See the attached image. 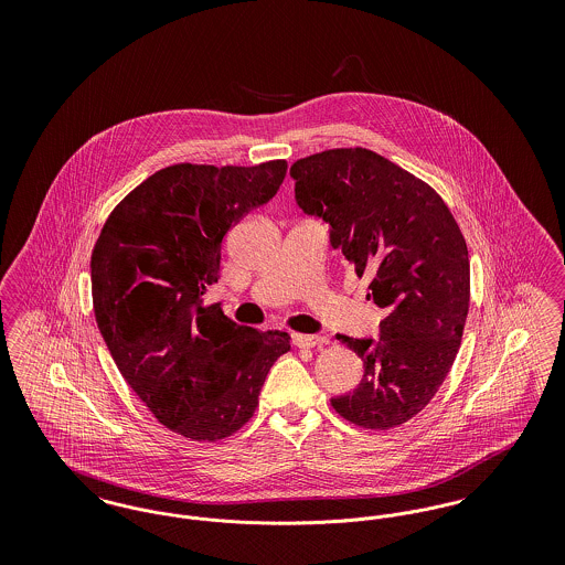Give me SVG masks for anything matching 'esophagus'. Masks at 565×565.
I'll return each instance as SVG.
<instances>
[{
	"mask_svg": "<svg viewBox=\"0 0 565 565\" xmlns=\"http://www.w3.org/2000/svg\"><path fill=\"white\" fill-rule=\"evenodd\" d=\"M292 343H295L298 350H313V348L322 345L323 339L313 337V334H295V337H292Z\"/></svg>",
	"mask_w": 565,
	"mask_h": 565,
	"instance_id": "esophagus-1",
	"label": "esophagus"
}]
</instances>
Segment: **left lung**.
<instances>
[{
	"instance_id": "left-lung-1",
	"label": "left lung",
	"mask_w": 565,
	"mask_h": 565,
	"mask_svg": "<svg viewBox=\"0 0 565 565\" xmlns=\"http://www.w3.org/2000/svg\"><path fill=\"white\" fill-rule=\"evenodd\" d=\"M296 203L330 224V243L385 318L379 341L337 334L364 362L334 411L366 430L403 426L430 403L456 360L470 305V260L436 190L366 148H334L290 167Z\"/></svg>"
}]
</instances>
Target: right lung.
<instances>
[{"label":"right lung","mask_w":565,"mask_h":565,"mask_svg":"<svg viewBox=\"0 0 565 565\" xmlns=\"http://www.w3.org/2000/svg\"><path fill=\"white\" fill-rule=\"evenodd\" d=\"M288 162H180L131 190L90 256L93 309L109 353L164 428L214 443L254 415L290 334L228 320L203 295L220 277L222 239L265 205Z\"/></svg>","instance_id":"obj_1"}]
</instances>
